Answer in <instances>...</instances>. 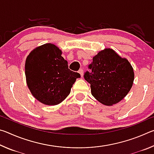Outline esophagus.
<instances>
[{
	"label": "esophagus",
	"instance_id": "esophagus-1",
	"mask_svg": "<svg viewBox=\"0 0 154 154\" xmlns=\"http://www.w3.org/2000/svg\"><path fill=\"white\" fill-rule=\"evenodd\" d=\"M79 72L80 73L81 76L83 77V69H80L79 70Z\"/></svg>",
	"mask_w": 154,
	"mask_h": 154
}]
</instances>
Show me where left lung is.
I'll list each match as a JSON object with an SVG mask.
<instances>
[{
  "label": "left lung",
  "mask_w": 154,
  "mask_h": 154,
  "mask_svg": "<svg viewBox=\"0 0 154 154\" xmlns=\"http://www.w3.org/2000/svg\"><path fill=\"white\" fill-rule=\"evenodd\" d=\"M88 68L92 71L85 72V79L90 83L92 96L105 105L121 101L133 84V68L112 49L99 51Z\"/></svg>",
  "instance_id": "left-lung-1"
}]
</instances>
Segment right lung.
<instances>
[{"label": "right lung", "mask_w": 154, "mask_h": 154, "mask_svg": "<svg viewBox=\"0 0 154 154\" xmlns=\"http://www.w3.org/2000/svg\"><path fill=\"white\" fill-rule=\"evenodd\" d=\"M62 51L51 43L34 49L25 64L26 83L36 100L46 105L62 103L80 74L69 69Z\"/></svg>", "instance_id": "obj_1"}]
</instances>
